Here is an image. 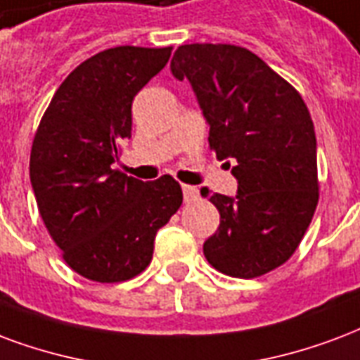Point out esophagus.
Instances as JSON below:
<instances>
[{
	"label": "esophagus",
	"mask_w": 360,
	"mask_h": 360,
	"mask_svg": "<svg viewBox=\"0 0 360 360\" xmlns=\"http://www.w3.org/2000/svg\"><path fill=\"white\" fill-rule=\"evenodd\" d=\"M183 198L185 202H193L198 198V188L191 187V185H183Z\"/></svg>",
	"instance_id": "1"
}]
</instances>
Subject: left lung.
Returning <instances> with one entry per match:
<instances>
[{"label": "left lung", "mask_w": 360, "mask_h": 360, "mask_svg": "<svg viewBox=\"0 0 360 360\" xmlns=\"http://www.w3.org/2000/svg\"><path fill=\"white\" fill-rule=\"evenodd\" d=\"M210 124V148L234 162L236 198L210 194L221 223L204 255L219 273L257 278L294 255L319 204L316 137L295 87L255 53L231 44L181 45L172 58Z\"/></svg>", "instance_id": "1"}]
</instances>
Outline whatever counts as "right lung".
Masks as SVG:
<instances>
[{"label":"right lung","instance_id":"obj_1","mask_svg":"<svg viewBox=\"0 0 360 360\" xmlns=\"http://www.w3.org/2000/svg\"><path fill=\"white\" fill-rule=\"evenodd\" d=\"M172 49L120 45L84 60L34 135L30 181L39 215L66 265L87 281L112 284L143 273L158 229L183 202L172 175L145 183L112 169L131 137L133 98Z\"/></svg>","mask_w":360,"mask_h":360}]
</instances>
